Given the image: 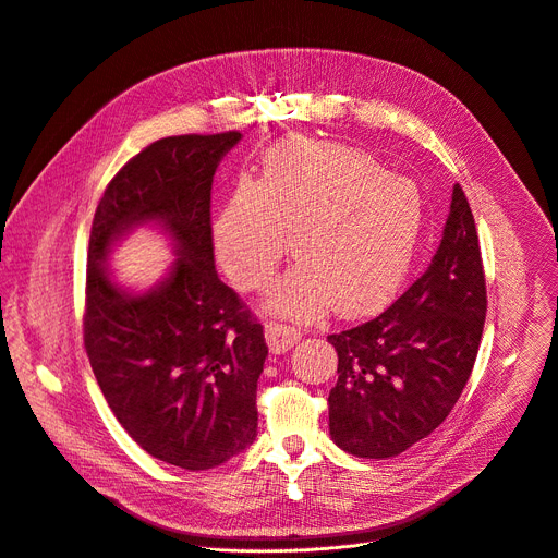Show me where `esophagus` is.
<instances>
[{"mask_svg":"<svg viewBox=\"0 0 558 558\" xmlns=\"http://www.w3.org/2000/svg\"><path fill=\"white\" fill-rule=\"evenodd\" d=\"M266 340L272 353H283L302 340V333L294 329V326L270 322L266 324Z\"/></svg>","mask_w":558,"mask_h":558,"instance_id":"34e87169","label":"esophagus"}]
</instances>
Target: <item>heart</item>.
Segmentation results:
<instances>
[{
	"mask_svg": "<svg viewBox=\"0 0 558 558\" xmlns=\"http://www.w3.org/2000/svg\"><path fill=\"white\" fill-rule=\"evenodd\" d=\"M423 225L418 189L387 175L357 148L288 140L270 150L260 180H241L214 222L227 275L260 290L290 252L300 264L270 292V308L315 319L331 308L360 317L399 290Z\"/></svg>",
	"mask_w": 558,
	"mask_h": 558,
	"instance_id": "obj_1",
	"label": "heart"
}]
</instances>
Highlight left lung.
<instances>
[{
  "label": "left lung",
  "mask_w": 558,
  "mask_h": 558,
  "mask_svg": "<svg viewBox=\"0 0 558 558\" xmlns=\"http://www.w3.org/2000/svg\"><path fill=\"white\" fill-rule=\"evenodd\" d=\"M484 317L475 218L454 184L430 266L380 315L329 336L338 351L333 441L355 457L387 460L439 428L473 372Z\"/></svg>",
  "instance_id": "1"
}]
</instances>
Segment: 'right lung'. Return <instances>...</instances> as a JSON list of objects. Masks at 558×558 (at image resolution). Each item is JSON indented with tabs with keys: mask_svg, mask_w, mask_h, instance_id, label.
<instances>
[{
	"mask_svg": "<svg viewBox=\"0 0 558 558\" xmlns=\"http://www.w3.org/2000/svg\"><path fill=\"white\" fill-rule=\"evenodd\" d=\"M239 130L163 137L128 159L94 211L83 342L104 397L148 454L207 471L256 437V383L268 355L264 326L214 266L211 182ZM155 219L181 258L144 295H128L102 268L130 226Z\"/></svg>",
	"mask_w": 558,
	"mask_h": 558,
	"instance_id": "obj_1",
	"label": "right lung"
}]
</instances>
